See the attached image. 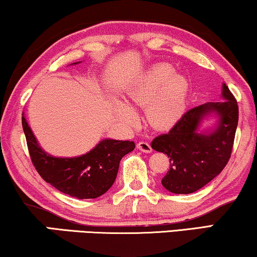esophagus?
<instances>
[{
  "instance_id": "esophagus-1",
  "label": "esophagus",
  "mask_w": 257,
  "mask_h": 257,
  "mask_svg": "<svg viewBox=\"0 0 257 257\" xmlns=\"http://www.w3.org/2000/svg\"><path fill=\"white\" fill-rule=\"evenodd\" d=\"M137 149H138L139 151H142V152H144V153L152 152V147H151L150 144L146 142H140L137 144Z\"/></svg>"
}]
</instances>
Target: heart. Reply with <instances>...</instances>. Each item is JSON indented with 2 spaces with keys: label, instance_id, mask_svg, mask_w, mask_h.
I'll list each match as a JSON object with an SVG mask.
<instances>
[{
  "label": "heart",
  "instance_id": "1",
  "mask_svg": "<svg viewBox=\"0 0 257 257\" xmlns=\"http://www.w3.org/2000/svg\"><path fill=\"white\" fill-rule=\"evenodd\" d=\"M188 83L185 77L175 75L171 65L160 63L151 68L139 83L128 90L125 105H118V117L126 125L137 121L135 110L146 108L150 124L159 130H168L180 120L186 111Z\"/></svg>",
  "mask_w": 257,
  "mask_h": 257
}]
</instances>
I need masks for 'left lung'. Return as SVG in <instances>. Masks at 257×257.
<instances>
[{
    "mask_svg": "<svg viewBox=\"0 0 257 257\" xmlns=\"http://www.w3.org/2000/svg\"><path fill=\"white\" fill-rule=\"evenodd\" d=\"M224 100L209 101L186 112L166 135L157 137L152 149L167 154L170 170L161 180L168 192L189 194L217 177L230 158L238 121L237 101L222 84ZM207 117H215L213 128L202 129Z\"/></svg>",
    "mask_w": 257,
    "mask_h": 257,
    "instance_id": "1",
    "label": "left lung"
}]
</instances>
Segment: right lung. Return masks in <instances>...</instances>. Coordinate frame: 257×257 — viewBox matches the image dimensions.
<instances>
[{
	"instance_id": "right-lung-1",
	"label": "right lung",
	"mask_w": 257,
	"mask_h": 257,
	"mask_svg": "<svg viewBox=\"0 0 257 257\" xmlns=\"http://www.w3.org/2000/svg\"><path fill=\"white\" fill-rule=\"evenodd\" d=\"M22 126L31 161L43 180L77 199H96L106 193L117 178L121 158L136 147L130 140L106 138L82 156L54 157L40 146L23 113Z\"/></svg>"
}]
</instances>
